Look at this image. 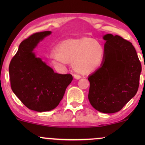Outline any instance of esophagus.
I'll use <instances>...</instances> for the list:
<instances>
[{"instance_id":"obj_1","label":"esophagus","mask_w":145,"mask_h":145,"mask_svg":"<svg viewBox=\"0 0 145 145\" xmlns=\"http://www.w3.org/2000/svg\"><path fill=\"white\" fill-rule=\"evenodd\" d=\"M74 77L75 78H76V79L78 80V79H80V78H81V76H80V75H79V74H74Z\"/></svg>"}]
</instances>
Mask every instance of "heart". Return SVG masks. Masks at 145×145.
Listing matches in <instances>:
<instances>
[{
	"label": "heart",
	"mask_w": 145,
	"mask_h": 145,
	"mask_svg": "<svg viewBox=\"0 0 145 145\" xmlns=\"http://www.w3.org/2000/svg\"><path fill=\"white\" fill-rule=\"evenodd\" d=\"M54 54V63H73L76 70L86 74L100 67L104 61V49L99 41L91 38L67 39L56 46Z\"/></svg>",
	"instance_id": "b5f03b06"
}]
</instances>
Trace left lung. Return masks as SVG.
<instances>
[{"mask_svg": "<svg viewBox=\"0 0 145 145\" xmlns=\"http://www.w3.org/2000/svg\"><path fill=\"white\" fill-rule=\"evenodd\" d=\"M102 65L89 76V100L104 113L119 112L137 93L142 67L135 48L120 36L107 34Z\"/></svg>", "mask_w": 145, "mask_h": 145, "instance_id": "obj_1", "label": "left lung"}]
</instances>
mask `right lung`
I'll return each instance as SVG.
<instances>
[{"instance_id":"obj_1","label":"right lung","mask_w":145,"mask_h":145,"mask_svg":"<svg viewBox=\"0 0 145 145\" xmlns=\"http://www.w3.org/2000/svg\"><path fill=\"white\" fill-rule=\"evenodd\" d=\"M50 31L31 35L21 42L9 67L11 87L30 110L46 112L55 108L71 82V74H59L37 58L33 49Z\"/></svg>"}]
</instances>
